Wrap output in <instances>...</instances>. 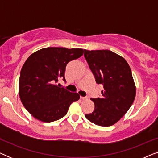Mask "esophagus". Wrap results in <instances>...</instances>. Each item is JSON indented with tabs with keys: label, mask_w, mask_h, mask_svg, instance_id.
Instances as JSON below:
<instances>
[{
	"label": "esophagus",
	"mask_w": 158,
	"mask_h": 158,
	"mask_svg": "<svg viewBox=\"0 0 158 158\" xmlns=\"http://www.w3.org/2000/svg\"><path fill=\"white\" fill-rule=\"evenodd\" d=\"M88 97H83V96H81V99L82 100H85V99H87Z\"/></svg>",
	"instance_id": "34e87169"
}]
</instances>
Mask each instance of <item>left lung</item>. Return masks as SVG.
<instances>
[{
	"label": "left lung",
	"mask_w": 158,
	"mask_h": 158,
	"mask_svg": "<svg viewBox=\"0 0 158 158\" xmlns=\"http://www.w3.org/2000/svg\"><path fill=\"white\" fill-rule=\"evenodd\" d=\"M84 57L96 83L103 86L101 98H90L94 111L85 116L98 126H111L124 116L135 100L136 87L130 67L124 58L107 49H84Z\"/></svg>",
	"instance_id": "left-lung-1"
}]
</instances>
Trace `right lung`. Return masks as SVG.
Masks as SVG:
<instances>
[{
  "instance_id": "1",
  "label": "right lung",
  "mask_w": 158,
  "mask_h": 158,
  "mask_svg": "<svg viewBox=\"0 0 158 158\" xmlns=\"http://www.w3.org/2000/svg\"><path fill=\"white\" fill-rule=\"evenodd\" d=\"M83 54V49L47 47L26 60L19 77V94L23 106L34 118L55 122L66 115L71 103L79 100L78 94L61 88L57 82L60 79L66 82V65Z\"/></svg>"
}]
</instances>
